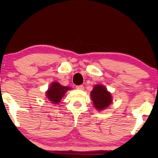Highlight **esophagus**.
I'll use <instances>...</instances> for the list:
<instances>
[{
  "instance_id": "1",
  "label": "esophagus",
  "mask_w": 158,
  "mask_h": 158,
  "mask_svg": "<svg viewBox=\"0 0 158 158\" xmlns=\"http://www.w3.org/2000/svg\"><path fill=\"white\" fill-rule=\"evenodd\" d=\"M76 88H77V89H78V90H83L84 89V86L83 85H77Z\"/></svg>"
}]
</instances>
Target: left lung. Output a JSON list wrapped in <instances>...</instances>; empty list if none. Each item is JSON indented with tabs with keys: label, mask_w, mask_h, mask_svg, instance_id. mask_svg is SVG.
Returning a JSON list of instances; mask_svg holds the SVG:
<instances>
[{
	"label": "left lung",
	"mask_w": 158,
	"mask_h": 158,
	"mask_svg": "<svg viewBox=\"0 0 158 158\" xmlns=\"http://www.w3.org/2000/svg\"><path fill=\"white\" fill-rule=\"evenodd\" d=\"M90 97L94 102V106L98 111L105 109L112 102L111 93L103 85H96L90 93Z\"/></svg>",
	"instance_id": "1"
}]
</instances>
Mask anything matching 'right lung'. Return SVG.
Returning a JSON list of instances; mask_svg holds the SVG:
<instances>
[{
  "mask_svg": "<svg viewBox=\"0 0 158 158\" xmlns=\"http://www.w3.org/2000/svg\"><path fill=\"white\" fill-rule=\"evenodd\" d=\"M70 89V87H65V86L61 85L57 82H53L46 92V96L52 103L58 104L64 95L65 94L67 90Z\"/></svg>",
  "mask_w": 158,
  "mask_h": 158,
  "instance_id": "add662e5",
  "label": "right lung"
}]
</instances>
